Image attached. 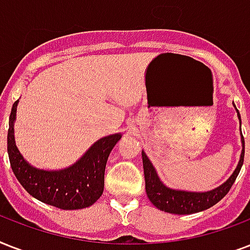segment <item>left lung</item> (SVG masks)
Wrapping results in <instances>:
<instances>
[{
    "label": "left lung",
    "mask_w": 250,
    "mask_h": 250,
    "mask_svg": "<svg viewBox=\"0 0 250 250\" xmlns=\"http://www.w3.org/2000/svg\"><path fill=\"white\" fill-rule=\"evenodd\" d=\"M233 107L236 109V106L233 104ZM237 118L240 122L241 127V118L239 114V110L236 109ZM241 136V153L240 160L237 162V166L235 168L231 176L226 180L223 184H221L214 189L206 190V192H190V190H182V189H174L164 184L161 180L158 174H157L156 168L145 154V152H141L143 157V166H144V176H145V189L148 198L150 200L153 205L156 206L157 209L162 210L165 213L171 214H179V215H186V214H193L211 208L219 202L222 198L225 197L226 194L229 193V188L232 187L233 182L236 180L237 175L240 172L243 162H244V137L240 131Z\"/></svg>",
    "instance_id": "8db88e82"
}]
</instances>
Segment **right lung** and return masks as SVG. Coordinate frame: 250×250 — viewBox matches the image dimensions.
<instances>
[{
	"mask_svg": "<svg viewBox=\"0 0 250 250\" xmlns=\"http://www.w3.org/2000/svg\"><path fill=\"white\" fill-rule=\"evenodd\" d=\"M18 101L9 118L7 153L14 174L23 188L39 201L63 210L84 209L93 205L104 192L105 167L110 152L122 133L101 137L71 166L62 170H44L28 164L19 152L14 136Z\"/></svg>",
	"mask_w": 250,
	"mask_h": 250,
	"instance_id": "1",
	"label": "right lung"
}]
</instances>
